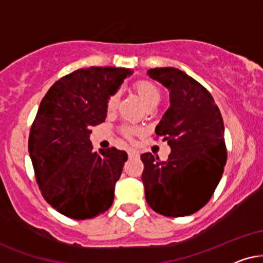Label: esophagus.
I'll return each mask as SVG.
<instances>
[{
  "instance_id": "esophagus-1",
  "label": "esophagus",
  "mask_w": 263,
  "mask_h": 263,
  "mask_svg": "<svg viewBox=\"0 0 263 263\" xmlns=\"http://www.w3.org/2000/svg\"><path fill=\"white\" fill-rule=\"evenodd\" d=\"M127 154H128L129 159H132V157H138L139 156V153L136 152V150H134V149H129Z\"/></svg>"
}]
</instances>
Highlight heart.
Returning a JSON list of instances; mask_svg holds the SVG:
<instances>
[{"mask_svg": "<svg viewBox=\"0 0 263 263\" xmlns=\"http://www.w3.org/2000/svg\"><path fill=\"white\" fill-rule=\"evenodd\" d=\"M135 91L137 92L139 99L142 100V102L145 104L148 108L156 107L157 104L160 103L161 101V92L160 89L157 87L156 84L153 82H149V80H139L135 84ZM119 102V93H113L108 97L107 100V109L108 110H114L118 106ZM122 132L127 138H131L134 134L136 132L135 128L132 127H124L122 128Z\"/></svg>", "mask_w": 263, "mask_h": 263, "instance_id": "1", "label": "heart"}]
</instances>
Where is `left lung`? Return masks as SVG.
I'll list each match as a JSON object with an SVG mask.
<instances>
[{
    "instance_id": "obj_1",
    "label": "left lung",
    "mask_w": 263,
    "mask_h": 263,
    "mask_svg": "<svg viewBox=\"0 0 263 263\" xmlns=\"http://www.w3.org/2000/svg\"><path fill=\"white\" fill-rule=\"evenodd\" d=\"M146 74L170 91V107L155 134L167 139L171 154L166 161L141 155L145 199L161 215H191L207 204L223 173L221 113L207 89L180 69L150 68Z\"/></svg>"
}]
</instances>
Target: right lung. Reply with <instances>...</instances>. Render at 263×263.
I'll list each match as a JSON object with an SVG mask.
<instances>
[{"label": "right lung", "instance_id": "1", "mask_svg": "<svg viewBox=\"0 0 263 263\" xmlns=\"http://www.w3.org/2000/svg\"><path fill=\"white\" fill-rule=\"evenodd\" d=\"M134 73L129 68H80L62 77L42 100L30 131L29 153L40 190L71 219H92L113 204L127 154L92 152V126L106 120L107 100Z\"/></svg>", "mask_w": 263, "mask_h": 263}]
</instances>
